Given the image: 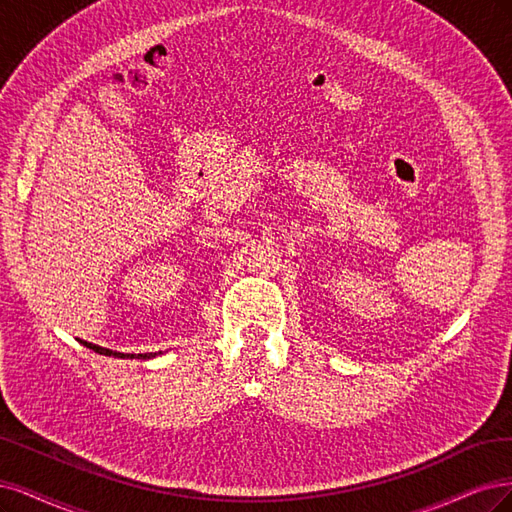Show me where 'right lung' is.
Here are the masks:
<instances>
[{"label":"right lung","instance_id":"1","mask_svg":"<svg viewBox=\"0 0 512 512\" xmlns=\"http://www.w3.org/2000/svg\"><path fill=\"white\" fill-rule=\"evenodd\" d=\"M80 344H85L87 349H91V351H95V353H100V355H106V357H121V359H151V357H155V355H161V351L159 353H138V355H134V353H117V351H110V349H104V346H97V344H91V342H87V340H78Z\"/></svg>","mask_w":512,"mask_h":512}]
</instances>
